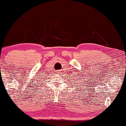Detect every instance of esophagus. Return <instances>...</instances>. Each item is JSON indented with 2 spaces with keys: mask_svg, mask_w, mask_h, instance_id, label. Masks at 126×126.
I'll use <instances>...</instances> for the list:
<instances>
[{
  "mask_svg": "<svg viewBox=\"0 0 126 126\" xmlns=\"http://www.w3.org/2000/svg\"><path fill=\"white\" fill-rule=\"evenodd\" d=\"M60 72V70H57V72Z\"/></svg>",
  "mask_w": 126,
  "mask_h": 126,
  "instance_id": "obj_1",
  "label": "esophagus"
}]
</instances>
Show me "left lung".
<instances>
[{"label": "left lung", "instance_id": "1", "mask_svg": "<svg viewBox=\"0 0 126 126\" xmlns=\"http://www.w3.org/2000/svg\"><path fill=\"white\" fill-rule=\"evenodd\" d=\"M79 77H80V76H79ZM79 86H80V85H79ZM83 86H84V85H83Z\"/></svg>", "mask_w": 126, "mask_h": 126}]
</instances>
